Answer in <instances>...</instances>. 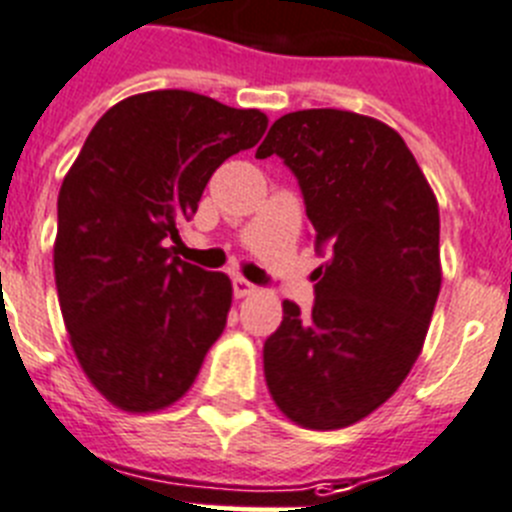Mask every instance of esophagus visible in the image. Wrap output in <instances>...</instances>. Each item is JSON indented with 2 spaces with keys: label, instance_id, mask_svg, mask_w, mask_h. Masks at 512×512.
Wrapping results in <instances>:
<instances>
[{
  "label": "esophagus",
  "instance_id": "esophagus-1",
  "mask_svg": "<svg viewBox=\"0 0 512 512\" xmlns=\"http://www.w3.org/2000/svg\"><path fill=\"white\" fill-rule=\"evenodd\" d=\"M233 292H235V298H248V295H256V292H259V287L251 285L248 279L235 277L233 279Z\"/></svg>",
  "mask_w": 512,
  "mask_h": 512
}]
</instances>
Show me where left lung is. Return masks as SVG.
<instances>
[{
    "mask_svg": "<svg viewBox=\"0 0 512 512\" xmlns=\"http://www.w3.org/2000/svg\"><path fill=\"white\" fill-rule=\"evenodd\" d=\"M269 155L298 178L329 261L308 316L282 303L266 386L295 425L339 430L391 399L422 352L443 282L438 199L399 131L360 113H287L256 150Z\"/></svg>",
    "mask_w": 512,
    "mask_h": 512,
    "instance_id": "obj_1",
    "label": "left lung"
}]
</instances>
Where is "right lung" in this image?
<instances>
[{"label":"right lung","mask_w":512,"mask_h":512,"mask_svg":"<svg viewBox=\"0 0 512 512\" xmlns=\"http://www.w3.org/2000/svg\"><path fill=\"white\" fill-rule=\"evenodd\" d=\"M256 108L152 90L100 116L59 191L54 277L80 368L147 414L189 391L227 323L233 285L176 256L212 173L264 137Z\"/></svg>","instance_id":"obj_1"}]
</instances>
